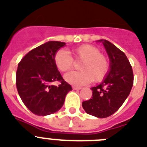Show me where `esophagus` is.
I'll return each instance as SVG.
<instances>
[{
  "label": "esophagus",
  "mask_w": 147,
  "mask_h": 147,
  "mask_svg": "<svg viewBox=\"0 0 147 147\" xmlns=\"http://www.w3.org/2000/svg\"><path fill=\"white\" fill-rule=\"evenodd\" d=\"M73 88H74V90H80V89H81V87L76 86H73Z\"/></svg>",
  "instance_id": "obj_1"
}]
</instances>
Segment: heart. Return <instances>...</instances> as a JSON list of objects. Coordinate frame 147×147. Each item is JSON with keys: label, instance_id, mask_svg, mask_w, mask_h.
Here are the masks:
<instances>
[{"label": "heart", "instance_id": "heart-1", "mask_svg": "<svg viewBox=\"0 0 147 147\" xmlns=\"http://www.w3.org/2000/svg\"><path fill=\"white\" fill-rule=\"evenodd\" d=\"M71 55L64 49L55 54L54 62L59 71L67 72L73 68L74 60L82 61L79 68L80 71L70 72L65 76L66 81L74 85L81 86L92 81H102L109 71V61L100 49L93 45L84 44L71 51Z\"/></svg>", "mask_w": 147, "mask_h": 147}]
</instances>
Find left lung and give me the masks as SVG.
Masks as SVG:
<instances>
[{
    "label": "left lung",
    "mask_w": 147,
    "mask_h": 147,
    "mask_svg": "<svg viewBox=\"0 0 147 147\" xmlns=\"http://www.w3.org/2000/svg\"><path fill=\"white\" fill-rule=\"evenodd\" d=\"M102 41L110 59V71L100 85L91 88L92 97L82 104L85 111L98 118H106L116 112L130 94L134 74L127 56L106 40Z\"/></svg>",
    "instance_id": "left-lung-1"
}]
</instances>
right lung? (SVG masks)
I'll return each instance as SVG.
<instances>
[{
	"instance_id": "obj_1",
	"label": "right lung",
	"mask_w": 147,
	"mask_h": 147,
	"mask_svg": "<svg viewBox=\"0 0 147 147\" xmlns=\"http://www.w3.org/2000/svg\"><path fill=\"white\" fill-rule=\"evenodd\" d=\"M65 43L49 41L36 47L23 57L16 74L19 96L34 114L47 116L57 112L65 103L72 87L64 80L54 62L55 54ZM58 81L59 86L52 82Z\"/></svg>"
}]
</instances>
